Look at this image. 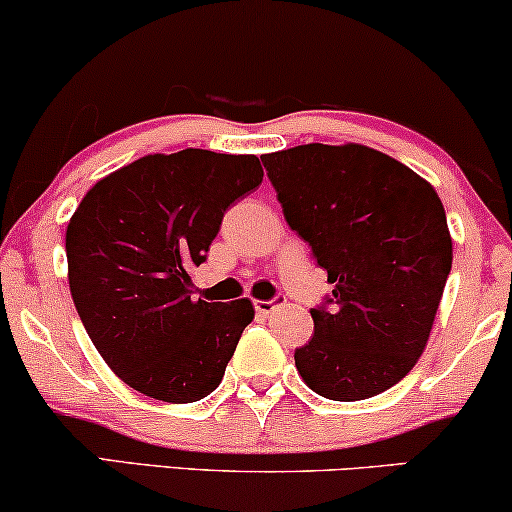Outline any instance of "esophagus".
<instances>
[{"instance_id": "34e87169", "label": "esophagus", "mask_w": 512, "mask_h": 512, "mask_svg": "<svg viewBox=\"0 0 512 512\" xmlns=\"http://www.w3.org/2000/svg\"><path fill=\"white\" fill-rule=\"evenodd\" d=\"M281 302V297H274V300H255V312L260 316H269Z\"/></svg>"}]
</instances>
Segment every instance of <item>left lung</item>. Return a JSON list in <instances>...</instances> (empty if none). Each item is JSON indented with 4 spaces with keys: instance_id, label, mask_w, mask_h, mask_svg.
Here are the masks:
<instances>
[{
    "instance_id": "8db88e82",
    "label": "left lung",
    "mask_w": 512,
    "mask_h": 512,
    "mask_svg": "<svg viewBox=\"0 0 512 512\" xmlns=\"http://www.w3.org/2000/svg\"><path fill=\"white\" fill-rule=\"evenodd\" d=\"M283 217L328 271L295 349L304 383L333 401L390 390L416 366L451 271V236L435 189L368 146L307 144L262 155Z\"/></svg>"
}]
</instances>
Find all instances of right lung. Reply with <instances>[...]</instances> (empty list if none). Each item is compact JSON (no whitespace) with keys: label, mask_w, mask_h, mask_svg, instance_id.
<instances>
[{"label":"right lung","mask_w":512,"mask_h":512,"mask_svg":"<svg viewBox=\"0 0 512 512\" xmlns=\"http://www.w3.org/2000/svg\"><path fill=\"white\" fill-rule=\"evenodd\" d=\"M255 155L184 148L96 181L66 231L68 283L94 347L122 383L191 404L222 383L255 316L248 297L191 300L224 212L262 184Z\"/></svg>","instance_id":"add662e5"}]
</instances>
